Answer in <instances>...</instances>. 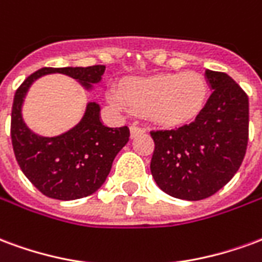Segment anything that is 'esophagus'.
<instances>
[{
  "instance_id": "esophagus-1",
  "label": "esophagus",
  "mask_w": 262,
  "mask_h": 262,
  "mask_svg": "<svg viewBox=\"0 0 262 262\" xmlns=\"http://www.w3.org/2000/svg\"><path fill=\"white\" fill-rule=\"evenodd\" d=\"M146 132V127H143V126L139 125H132L130 126V136L132 137H136L139 135H143Z\"/></svg>"
}]
</instances>
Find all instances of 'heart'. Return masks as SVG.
Wrapping results in <instances>:
<instances>
[{
    "label": "heart",
    "mask_w": 262,
    "mask_h": 262,
    "mask_svg": "<svg viewBox=\"0 0 262 262\" xmlns=\"http://www.w3.org/2000/svg\"><path fill=\"white\" fill-rule=\"evenodd\" d=\"M108 99L125 111L147 112L163 126H178L195 119L208 99V82L196 71L132 78L123 85L111 86Z\"/></svg>",
    "instance_id": "1"
}]
</instances>
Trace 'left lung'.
Instances as JSON below:
<instances>
[{
	"label": "left lung",
	"mask_w": 262,
	"mask_h": 262,
	"mask_svg": "<svg viewBox=\"0 0 262 262\" xmlns=\"http://www.w3.org/2000/svg\"><path fill=\"white\" fill-rule=\"evenodd\" d=\"M208 102L191 123L150 132V170L165 193L201 201L225 187L242 165L248 143V97L226 73L206 70Z\"/></svg>",
	"instance_id": "left-lung-1"
}]
</instances>
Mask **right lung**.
<instances>
[{
  "instance_id": "add662e5",
  "label": "right lung",
  "mask_w": 262,
  "mask_h": 262,
  "mask_svg": "<svg viewBox=\"0 0 262 262\" xmlns=\"http://www.w3.org/2000/svg\"><path fill=\"white\" fill-rule=\"evenodd\" d=\"M105 66L43 67L26 78L16 90L11 114V140L15 159L26 178L49 198L71 201L88 196L102 185L114 159L129 142L127 126L106 127L99 119V105H86L84 118L64 135L40 137L32 133L22 119L20 108L33 81L49 73H61L85 86L99 82Z\"/></svg>"
}]
</instances>
